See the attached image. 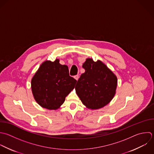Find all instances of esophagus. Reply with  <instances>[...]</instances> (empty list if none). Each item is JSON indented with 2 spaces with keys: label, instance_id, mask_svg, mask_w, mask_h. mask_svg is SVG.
Masks as SVG:
<instances>
[{
  "label": "esophagus",
  "instance_id": "1",
  "mask_svg": "<svg viewBox=\"0 0 154 154\" xmlns=\"http://www.w3.org/2000/svg\"><path fill=\"white\" fill-rule=\"evenodd\" d=\"M74 77V79H75L76 80H79V74H77V75H75Z\"/></svg>",
  "mask_w": 154,
  "mask_h": 154
}]
</instances>
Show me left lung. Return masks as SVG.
I'll list each match as a JSON object with an SVG mask.
<instances>
[{"mask_svg": "<svg viewBox=\"0 0 154 154\" xmlns=\"http://www.w3.org/2000/svg\"><path fill=\"white\" fill-rule=\"evenodd\" d=\"M83 73L75 86L76 93L88 109H98L108 104L116 94L118 80L113 72L100 60L86 59Z\"/></svg>", "mask_w": 154, "mask_h": 154, "instance_id": "left-lung-1", "label": "left lung"}]
</instances>
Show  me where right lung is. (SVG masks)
Wrapping results in <instances>:
<instances>
[{"instance_id":"add662e5","label":"right lung","mask_w":154,"mask_h":154,"mask_svg":"<svg viewBox=\"0 0 154 154\" xmlns=\"http://www.w3.org/2000/svg\"><path fill=\"white\" fill-rule=\"evenodd\" d=\"M77 80L69 76L68 67L46 60L39 66L31 81L33 95L37 103L48 110H56L74 88Z\"/></svg>"}]
</instances>
